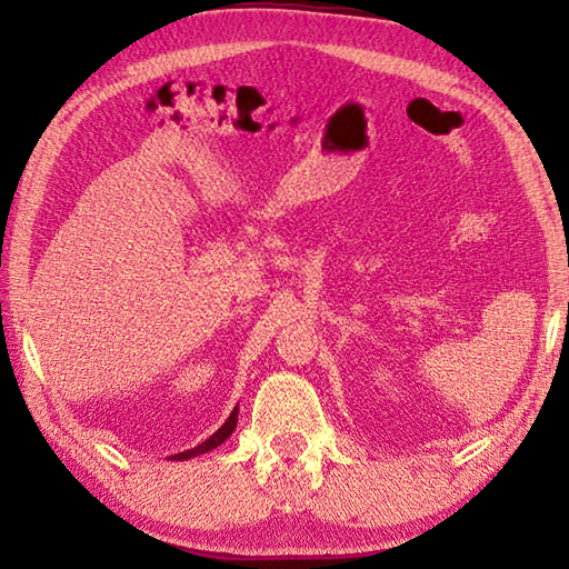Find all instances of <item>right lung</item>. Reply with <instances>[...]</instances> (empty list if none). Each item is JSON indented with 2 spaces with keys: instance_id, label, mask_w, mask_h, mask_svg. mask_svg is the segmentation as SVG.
Segmentation results:
<instances>
[{
  "instance_id": "add662e5",
  "label": "right lung",
  "mask_w": 569,
  "mask_h": 569,
  "mask_svg": "<svg viewBox=\"0 0 569 569\" xmlns=\"http://www.w3.org/2000/svg\"><path fill=\"white\" fill-rule=\"evenodd\" d=\"M236 421H238V409H233L230 411V417H228V421L223 423V427H220L213 437L210 439H206L203 445H198L196 449H188V451H180V455H172L170 459H190V457H198V455H206V451H210V449H216V447H220L223 445V441L233 435V429H236Z\"/></svg>"
}]
</instances>
